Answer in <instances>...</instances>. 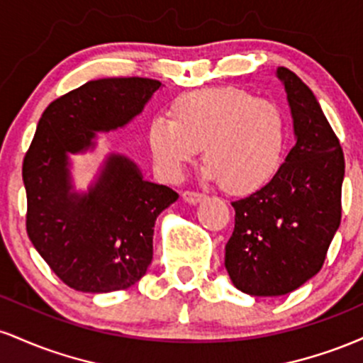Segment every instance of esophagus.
I'll use <instances>...</instances> for the list:
<instances>
[{
	"label": "esophagus",
	"instance_id": "esophagus-1",
	"mask_svg": "<svg viewBox=\"0 0 363 363\" xmlns=\"http://www.w3.org/2000/svg\"><path fill=\"white\" fill-rule=\"evenodd\" d=\"M182 198H184V201L189 203V205H198L199 201L205 199V194L198 193V191H184V193H182Z\"/></svg>",
	"mask_w": 363,
	"mask_h": 363
}]
</instances>
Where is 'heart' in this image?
Returning <instances> with one entry per match:
<instances>
[{"label":"heart","instance_id":"obj_1","mask_svg":"<svg viewBox=\"0 0 363 363\" xmlns=\"http://www.w3.org/2000/svg\"><path fill=\"white\" fill-rule=\"evenodd\" d=\"M148 147L165 177L176 179L203 148L206 176L227 193L251 194L280 172L289 147L285 112L239 86L187 91L169 118L148 126Z\"/></svg>","mask_w":363,"mask_h":363}]
</instances>
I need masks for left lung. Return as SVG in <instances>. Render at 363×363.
Masks as SVG:
<instances>
[{
    "label": "left lung",
    "instance_id": "obj_1",
    "mask_svg": "<svg viewBox=\"0 0 363 363\" xmlns=\"http://www.w3.org/2000/svg\"><path fill=\"white\" fill-rule=\"evenodd\" d=\"M285 85L297 143L272 182L232 203L235 227L225 245L234 285L254 297L297 290L323 268L341 222L345 157L318 99L289 68Z\"/></svg>",
    "mask_w": 363,
    "mask_h": 363
}]
</instances>
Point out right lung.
<instances>
[{"mask_svg":"<svg viewBox=\"0 0 363 363\" xmlns=\"http://www.w3.org/2000/svg\"><path fill=\"white\" fill-rule=\"evenodd\" d=\"M162 83L102 78L56 99L23 158L27 234L69 289L107 294L135 285L153 257L157 216L179 194L145 181L135 162L112 153L89 193H74L68 153L94 147L95 133L123 128Z\"/></svg>","mask_w":363,"mask_h":363,"instance_id":"1","label":"right lung"}]
</instances>
